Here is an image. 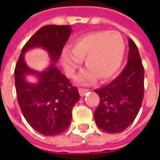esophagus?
Listing matches in <instances>:
<instances>
[{
	"label": "esophagus",
	"instance_id": "obj_1",
	"mask_svg": "<svg viewBox=\"0 0 160 160\" xmlns=\"http://www.w3.org/2000/svg\"><path fill=\"white\" fill-rule=\"evenodd\" d=\"M87 92H88L87 89H83V88H80V89H79V92H80V95L81 97H84Z\"/></svg>",
	"mask_w": 160,
	"mask_h": 160
}]
</instances>
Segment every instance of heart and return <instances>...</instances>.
<instances>
[{
  "instance_id": "obj_1",
  "label": "heart",
  "mask_w": 160,
  "mask_h": 160,
  "mask_svg": "<svg viewBox=\"0 0 160 160\" xmlns=\"http://www.w3.org/2000/svg\"><path fill=\"white\" fill-rule=\"evenodd\" d=\"M70 51L63 50L61 56L62 64L68 76L73 72L84 60L85 70L77 77V82L89 83L96 77L104 81L120 68L125 54V42L118 32H95L77 38L69 46Z\"/></svg>"
}]
</instances>
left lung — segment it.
I'll list each match as a JSON object with an SVG mask.
<instances>
[{
	"mask_svg": "<svg viewBox=\"0 0 160 160\" xmlns=\"http://www.w3.org/2000/svg\"><path fill=\"white\" fill-rule=\"evenodd\" d=\"M127 65L120 75L105 87L96 89L100 98L94 112L98 127L111 134L129 127L141 109L144 97V68L136 44L128 39Z\"/></svg>",
	"mask_w": 160,
	"mask_h": 160,
	"instance_id": "1",
	"label": "left lung"
}]
</instances>
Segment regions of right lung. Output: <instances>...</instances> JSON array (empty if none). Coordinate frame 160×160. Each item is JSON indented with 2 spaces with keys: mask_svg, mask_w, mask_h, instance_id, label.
I'll list each match as a JSON object with an SVG mask.
<instances>
[{
  "mask_svg": "<svg viewBox=\"0 0 160 160\" xmlns=\"http://www.w3.org/2000/svg\"><path fill=\"white\" fill-rule=\"evenodd\" d=\"M71 33L70 26H42L23 47L14 70L17 99L23 116L31 127L46 136L66 130L72 120V109L80 99L78 89L56 65ZM36 48L44 49L51 58L44 71L32 70L24 61V54ZM29 75L36 77L38 82H29L26 80Z\"/></svg>",
  "mask_w": 160,
  "mask_h": 160,
  "instance_id": "obj_1",
  "label": "right lung"
}]
</instances>
